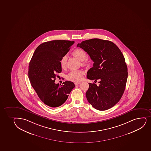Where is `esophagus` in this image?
Instances as JSON below:
<instances>
[{
	"instance_id": "34e87169",
	"label": "esophagus",
	"mask_w": 151,
	"mask_h": 151,
	"mask_svg": "<svg viewBox=\"0 0 151 151\" xmlns=\"http://www.w3.org/2000/svg\"><path fill=\"white\" fill-rule=\"evenodd\" d=\"M80 83H81V82H75V85H77L80 84Z\"/></svg>"
}]
</instances>
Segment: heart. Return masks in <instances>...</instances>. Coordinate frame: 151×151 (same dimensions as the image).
Instances as JSON below:
<instances>
[{
	"mask_svg": "<svg viewBox=\"0 0 151 151\" xmlns=\"http://www.w3.org/2000/svg\"><path fill=\"white\" fill-rule=\"evenodd\" d=\"M73 55L76 58L78 59L80 61L83 60L82 64L83 65H86L87 64V61L85 60L87 58V54L84 51L81 49H76L75 50L73 51ZM67 60V58L66 55H64L60 60V66L62 69L66 67ZM84 74V72L82 70H73L67 75V78L69 80L74 81V82H78L81 81L83 78V75Z\"/></svg>",
	"mask_w": 151,
	"mask_h": 151,
	"instance_id": "obj_1",
	"label": "heart"
}]
</instances>
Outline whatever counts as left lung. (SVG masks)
Wrapping results in <instances>:
<instances>
[{
	"mask_svg": "<svg viewBox=\"0 0 151 151\" xmlns=\"http://www.w3.org/2000/svg\"><path fill=\"white\" fill-rule=\"evenodd\" d=\"M77 46L83 49L94 62L93 67L87 72L88 79L100 81L98 86L89 83L86 93L88 101L98 110L110 109L122 97L128 78L122 52L110 41L98 38L83 41Z\"/></svg>",
	"mask_w": 151,
	"mask_h": 151,
	"instance_id": "8db88e82",
	"label": "left lung"
}]
</instances>
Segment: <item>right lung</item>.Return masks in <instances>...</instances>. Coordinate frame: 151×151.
Segmentation results:
<instances>
[{
  "label": "right lung",
  "mask_w": 151,
  "mask_h": 151,
  "mask_svg": "<svg viewBox=\"0 0 151 151\" xmlns=\"http://www.w3.org/2000/svg\"><path fill=\"white\" fill-rule=\"evenodd\" d=\"M74 41L52 40L36 49L29 63L28 77L34 90L44 104L52 108L65 103L75 87L71 81L55 84L57 73L61 72L60 60L69 51Z\"/></svg>",
  "instance_id": "1"
}]
</instances>
